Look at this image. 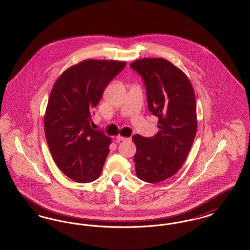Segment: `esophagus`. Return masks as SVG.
<instances>
[{
	"label": "esophagus",
	"mask_w": 250,
	"mask_h": 250,
	"mask_svg": "<svg viewBox=\"0 0 250 250\" xmlns=\"http://www.w3.org/2000/svg\"><path fill=\"white\" fill-rule=\"evenodd\" d=\"M116 141L117 142H125V141H131V138H125V137H122V136H118L116 138Z\"/></svg>",
	"instance_id": "1"
}]
</instances>
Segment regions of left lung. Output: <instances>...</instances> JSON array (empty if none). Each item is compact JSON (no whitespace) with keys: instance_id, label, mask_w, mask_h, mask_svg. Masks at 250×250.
<instances>
[{"instance_id":"1","label":"left lung","mask_w":250,"mask_h":250,"mask_svg":"<svg viewBox=\"0 0 250 250\" xmlns=\"http://www.w3.org/2000/svg\"><path fill=\"white\" fill-rule=\"evenodd\" d=\"M130 67L143 79L148 108L158 117L159 128L151 138L133 136L136 172L156 184L173 176L190 151L197 132L195 94L185 73L167 60H138Z\"/></svg>"}]
</instances>
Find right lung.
<instances>
[{
  "label": "right lung",
  "instance_id": "right-lung-1",
  "mask_svg": "<svg viewBox=\"0 0 250 250\" xmlns=\"http://www.w3.org/2000/svg\"><path fill=\"white\" fill-rule=\"evenodd\" d=\"M125 65L86 60L63 72L51 90L44 119L47 143L56 165L75 182H93L103 169L111 141L90 123L106 87Z\"/></svg>",
  "mask_w": 250,
  "mask_h": 250
}]
</instances>
